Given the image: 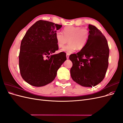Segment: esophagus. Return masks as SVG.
<instances>
[{
    "mask_svg": "<svg viewBox=\"0 0 123 123\" xmlns=\"http://www.w3.org/2000/svg\"><path fill=\"white\" fill-rule=\"evenodd\" d=\"M66 57H67V58L68 59V58H69V54L67 53V54H66Z\"/></svg>",
    "mask_w": 123,
    "mask_h": 123,
    "instance_id": "obj_1",
    "label": "esophagus"
}]
</instances>
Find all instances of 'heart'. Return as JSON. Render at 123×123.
Here are the masks:
<instances>
[{
	"mask_svg": "<svg viewBox=\"0 0 123 123\" xmlns=\"http://www.w3.org/2000/svg\"><path fill=\"white\" fill-rule=\"evenodd\" d=\"M90 33L87 28L80 27L69 25L63 29V33L58 32L56 33L55 38L59 48L64 46L68 43H69L61 50L68 54H70L76 49L81 50L86 47L90 38Z\"/></svg>",
	"mask_w": 123,
	"mask_h": 123,
	"instance_id": "1",
	"label": "heart"
}]
</instances>
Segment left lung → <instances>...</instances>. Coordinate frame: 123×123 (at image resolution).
Here are the masks:
<instances>
[{
	"instance_id": "left-lung-1",
	"label": "left lung",
	"mask_w": 123,
	"mask_h": 123,
	"mask_svg": "<svg viewBox=\"0 0 123 123\" xmlns=\"http://www.w3.org/2000/svg\"><path fill=\"white\" fill-rule=\"evenodd\" d=\"M88 28L90 36L87 46L69 56L73 64L70 73L76 83L92 87L105 78L109 64V48L106 37L99 30L92 25Z\"/></svg>"
}]
</instances>
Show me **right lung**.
<instances>
[{"mask_svg":"<svg viewBox=\"0 0 123 123\" xmlns=\"http://www.w3.org/2000/svg\"><path fill=\"white\" fill-rule=\"evenodd\" d=\"M62 25L39 20L26 32L20 44L19 67L21 77L35 87L51 83L58 69L67 59L64 52L58 50L55 35Z\"/></svg>","mask_w":123,"mask_h":123,"instance_id":"right-lung-1","label":"right lung"}]
</instances>
